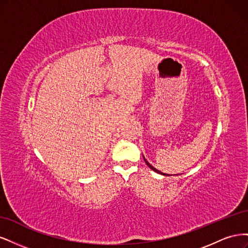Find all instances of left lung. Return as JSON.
Masks as SVG:
<instances>
[{"label": "left lung", "mask_w": 248, "mask_h": 248, "mask_svg": "<svg viewBox=\"0 0 248 248\" xmlns=\"http://www.w3.org/2000/svg\"><path fill=\"white\" fill-rule=\"evenodd\" d=\"M142 157H144V156H142ZM144 160H145V162H146V164H147V166L150 168V169H151V170H153L154 171H156V172H158V174H161V175H163V176H170V175H167V174H163V172H161V171H159L158 170H156L155 168H153L152 166H151V164H150L147 160H146V158H145V157H144Z\"/></svg>", "instance_id": "8db88e82"}]
</instances>
